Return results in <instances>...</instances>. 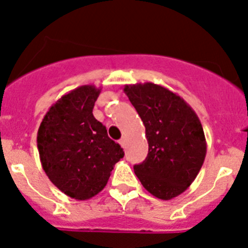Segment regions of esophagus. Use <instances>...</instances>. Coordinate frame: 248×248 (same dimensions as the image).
<instances>
[{"instance_id": "esophagus-1", "label": "esophagus", "mask_w": 248, "mask_h": 248, "mask_svg": "<svg viewBox=\"0 0 248 248\" xmlns=\"http://www.w3.org/2000/svg\"><path fill=\"white\" fill-rule=\"evenodd\" d=\"M126 143H127L126 137H122L121 140H120V144H121L122 148H126Z\"/></svg>"}]
</instances>
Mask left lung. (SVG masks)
I'll return each instance as SVG.
<instances>
[{"label": "left lung", "mask_w": 248, "mask_h": 248, "mask_svg": "<svg viewBox=\"0 0 248 248\" xmlns=\"http://www.w3.org/2000/svg\"><path fill=\"white\" fill-rule=\"evenodd\" d=\"M124 92L145 127L148 155L135 165L140 184L153 196L169 201L197 177L207 153L202 124L177 94L154 83L124 85Z\"/></svg>", "instance_id": "left-lung-1"}]
</instances>
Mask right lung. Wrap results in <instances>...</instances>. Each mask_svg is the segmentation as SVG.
<instances>
[{"instance_id":"1","label":"right lung","mask_w":248,"mask_h":248,"mask_svg":"<svg viewBox=\"0 0 248 248\" xmlns=\"http://www.w3.org/2000/svg\"><path fill=\"white\" fill-rule=\"evenodd\" d=\"M100 92L94 85H82L64 94L48 108L36 137L41 165L50 181L78 201L96 196L124 155L93 115Z\"/></svg>"}]
</instances>
